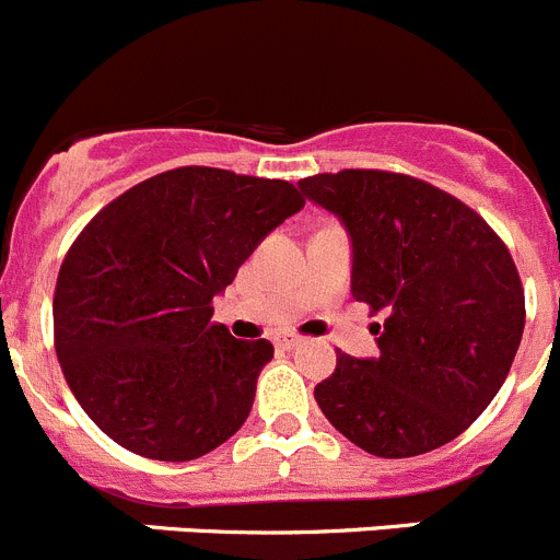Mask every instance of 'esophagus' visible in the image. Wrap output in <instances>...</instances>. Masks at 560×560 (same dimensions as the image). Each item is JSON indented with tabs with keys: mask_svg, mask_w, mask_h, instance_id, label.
<instances>
[{
	"mask_svg": "<svg viewBox=\"0 0 560 560\" xmlns=\"http://www.w3.org/2000/svg\"><path fill=\"white\" fill-rule=\"evenodd\" d=\"M273 342L279 345V348H284V351H292V348H298V345L304 342V337H298V334H292V331H281V334H276Z\"/></svg>",
	"mask_w": 560,
	"mask_h": 560,
	"instance_id": "1",
	"label": "esophagus"
}]
</instances>
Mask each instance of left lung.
<instances>
[{
    "label": "left lung",
    "instance_id": "obj_1",
    "mask_svg": "<svg viewBox=\"0 0 560 560\" xmlns=\"http://www.w3.org/2000/svg\"><path fill=\"white\" fill-rule=\"evenodd\" d=\"M342 221L351 292L384 323L378 357H337L315 400L342 436L381 458L436 451L467 431L509 375L525 328V292L503 240L428 182L339 171L298 182Z\"/></svg>",
    "mask_w": 560,
    "mask_h": 560
}]
</instances>
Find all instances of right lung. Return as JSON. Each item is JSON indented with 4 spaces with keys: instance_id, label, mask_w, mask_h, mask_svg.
<instances>
[{
    "instance_id": "1",
    "label": "right lung",
    "mask_w": 560,
    "mask_h": 560,
    "mask_svg": "<svg viewBox=\"0 0 560 560\" xmlns=\"http://www.w3.org/2000/svg\"><path fill=\"white\" fill-rule=\"evenodd\" d=\"M290 182L165 171L109 201L68 248L55 351L85 415L127 451L192 462L240 431L268 339H234L212 301L304 207Z\"/></svg>"
}]
</instances>
